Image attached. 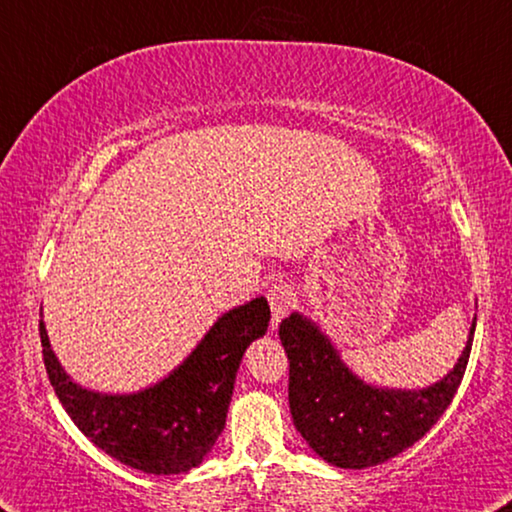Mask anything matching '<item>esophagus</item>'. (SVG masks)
<instances>
[{
    "label": "esophagus",
    "mask_w": 512,
    "mask_h": 512,
    "mask_svg": "<svg viewBox=\"0 0 512 512\" xmlns=\"http://www.w3.org/2000/svg\"><path fill=\"white\" fill-rule=\"evenodd\" d=\"M266 299H269V305H271V322H273V326H278L280 319L294 308L296 294L292 287L282 285L280 282V285H273L269 289V296H266Z\"/></svg>",
    "instance_id": "34e87169"
}]
</instances>
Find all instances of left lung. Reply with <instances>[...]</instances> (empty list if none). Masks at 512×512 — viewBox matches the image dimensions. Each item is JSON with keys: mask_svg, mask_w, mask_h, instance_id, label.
Returning a JSON list of instances; mask_svg holds the SVG:
<instances>
[{"mask_svg": "<svg viewBox=\"0 0 512 512\" xmlns=\"http://www.w3.org/2000/svg\"><path fill=\"white\" fill-rule=\"evenodd\" d=\"M474 331L476 317L460 358L439 381L425 388H388L358 377L317 322L292 312L278 335L289 358V411L296 430L333 467L384 464L423 439L453 402Z\"/></svg>", "mask_w": 512, "mask_h": 512, "instance_id": "8db88e82", "label": "left lung"}]
</instances>
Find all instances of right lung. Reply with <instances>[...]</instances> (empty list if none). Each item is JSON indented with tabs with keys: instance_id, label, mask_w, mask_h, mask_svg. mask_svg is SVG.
Here are the masks:
<instances>
[{
	"instance_id": "right-lung-1",
	"label": "right lung",
	"mask_w": 512,
	"mask_h": 512,
	"mask_svg": "<svg viewBox=\"0 0 512 512\" xmlns=\"http://www.w3.org/2000/svg\"><path fill=\"white\" fill-rule=\"evenodd\" d=\"M269 319L264 296L223 312L170 375L135 393H101L73 381L52 352L43 319L38 331L50 384L78 430L126 467L172 476L200 467L211 453L225 430L241 358Z\"/></svg>"
}]
</instances>
